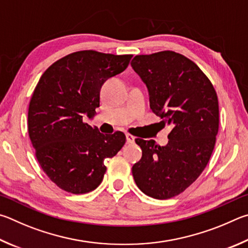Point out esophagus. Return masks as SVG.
Segmentation results:
<instances>
[{
  "label": "esophagus",
  "mask_w": 248,
  "mask_h": 248,
  "mask_svg": "<svg viewBox=\"0 0 248 248\" xmlns=\"http://www.w3.org/2000/svg\"><path fill=\"white\" fill-rule=\"evenodd\" d=\"M126 141L127 144H133V142L135 141V137L131 135V134H126Z\"/></svg>",
  "instance_id": "34e87169"
}]
</instances>
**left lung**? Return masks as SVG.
I'll return each mask as SVG.
<instances>
[{
    "mask_svg": "<svg viewBox=\"0 0 248 248\" xmlns=\"http://www.w3.org/2000/svg\"><path fill=\"white\" fill-rule=\"evenodd\" d=\"M131 65L149 93L150 108L170 126L169 142L135 140L142 157L132 173L142 193L168 199L192 185L215 148L219 103L214 86L193 61L173 51L136 55Z\"/></svg>",
    "mask_w": 248,
    "mask_h": 248,
    "instance_id": "left-lung-1",
    "label": "left lung"
}]
</instances>
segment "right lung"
<instances>
[{
	"instance_id": "add662e5",
	"label": "right lung",
	"mask_w": 248,
	"mask_h": 248,
	"mask_svg": "<svg viewBox=\"0 0 248 248\" xmlns=\"http://www.w3.org/2000/svg\"><path fill=\"white\" fill-rule=\"evenodd\" d=\"M132 56L78 51L52 64L34 88L29 138L42 170L65 192L97 188L107 171L104 160L125 144L123 133L103 135L85 123L84 116H94L104 81L125 71Z\"/></svg>"
}]
</instances>
